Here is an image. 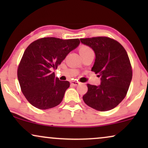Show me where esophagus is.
I'll use <instances>...</instances> for the list:
<instances>
[{
	"mask_svg": "<svg viewBox=\"0 0 148 148\" xmlns=\"http://www.w3.org/2000/svg\"><path fill=\"white\" fill-rule=\"evenodd\" d=\"M71 84L73 86H77L78 85L80 84V83L78 82H76V81H73V82H71Z\"/></svg>",
	"mask_w": 148,
	"mask_h": 148,
	"instance_id": "obj_1",
	"label": "esophagus"
}]
</instances>
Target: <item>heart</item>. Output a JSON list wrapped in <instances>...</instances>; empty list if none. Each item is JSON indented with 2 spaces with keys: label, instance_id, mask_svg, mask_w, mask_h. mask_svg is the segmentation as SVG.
<instances>
[{
  "label": "heart",
  "instance_id": "heart-1",
  "mask_svg": "<svg viewBox=\"0 0 148 148\" xmlns=\"http://www.w3.org/2000/svg\"><path fill=\"white\" fill-rule=\"evenodd\" d=\"M92 51L93 50L91 49V48H90L88 46L83 45V46H81L79 48V53L81 54V56H83L84 55V54L88 53V52H92Z\"/></svg>",
  "mask_w": 148,
  "mask_h": 148
}]
</instances>
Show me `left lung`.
Listing matches in <instances>:
<instances>
[{"label": "left lung", "instance_id": "1", "mask_svg": "<svg viewBox=\"0 0 148 148\" xmlns=\"http://www.w3.org/2000/svg\"><path fill=\"white\" fill-rule=\"evenodd\" d=\"M96 54L92 71L101 77L99 86L87 84L84 102L98 111L114 108L126 96L132 79L130 60L124 47L116 40L105 36L81 38Z\"/></svg>", "mask_w": 148, "mask_h": 148}]
</instances>
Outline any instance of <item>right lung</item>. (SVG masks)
<instances>
[{
  "instance_id": "add662e5",
  "label": "right lung",
  "mask_w": 148,
  "mask_h": 148,
  "mask_svg": "<svg viewBox=\"0 0 148 148\" xmlns=\"http://www.w3.org/2000/svg\"><path fill=\"white\" fill-rule=\"evenodd\" d=\"M79 43L78 38L47 37L35 40L27 46L18 66L17 77L22 93L32 106L46 110L62 102L70 83L55 77L51 71L56 69Z\"/></svg>"
}]
</instances>
